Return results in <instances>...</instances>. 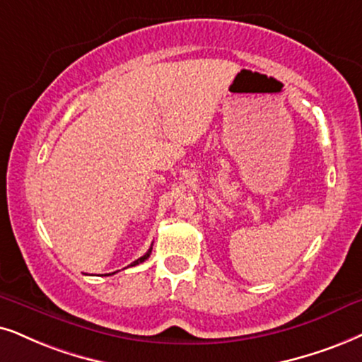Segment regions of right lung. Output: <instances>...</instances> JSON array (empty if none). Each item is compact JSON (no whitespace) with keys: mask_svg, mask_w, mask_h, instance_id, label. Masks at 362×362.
Wrapping results in <instances>:
<instances>
[{"mask_svg":"<svg viewBox=\"0 0 362 362\" xmlns=\"http://www.w3.org/2000/svg\"><path fill=\"white\" fill-rule=\"evenodd\" d=\"M150 252H152V247H150V249H148V252H147V254H145V255H141V257H140V259H136V260H135V262H132L130 265H128V267H134V265H139V264H141V262H144V260H147V259L150 257ZM113 274H115V272H113Z\"/></svg>","mask_w":362,"mask_h":362,"instance_id":"right-lung-1","label":"right lung"}]
</instances>
